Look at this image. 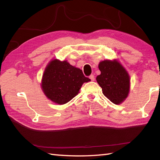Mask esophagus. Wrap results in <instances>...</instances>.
<instances>
[{"label":"esophagus","mask_w":160,"mask_h":160,"mask_svg":"<svg viewBox=\"0 0 160 160\" xmlns=\"http://www.w3.org/2000/svg\"><path fill=\"white\" fill-rule=\"evenodd\" d=\"M89 78H90L91 81H94V80H95V76H94V75L91 74V76H89Z\"/></svg>","instance_id":"obj_1"}]
</instances>
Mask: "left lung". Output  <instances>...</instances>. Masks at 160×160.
<instances>
[{
  "label": "left lung",
  "instance_id": "left-lung-1",
  "mask_svg": "<svg viewBox=\"0 0 160 160\" xmlns=\"http://www.w3.org/2000/svg\"><path fill=\"white\" fill-rule=\"evenodd\" d=\"M98 68L101 73L96 80L104 96L115 104L122 103L127 98L130 89V77L127 71L116 60L102 61Z\"/></svg>",
  "mask_w": 160,
  "mask_h": 160
}]
</instances>
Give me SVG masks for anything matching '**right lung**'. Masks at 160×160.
I'll use <instances>...</instances> for the list:
<instances>
[{
  "instance_id": "1",
  "label": "right lung",
  "mask_w": 160,
  "mask_h": 160,
  "mask_svg": "<svg viewBox=\"0 0 160 160\" xmlns=\"http://www.w3.org/2000/svg\"><path fill=\"white\" fill-rule=\"evenodd\" d=\"M91 80L84 76L82 71L67 60H53L45 70L42 89L45 96L58 104L67 103L76 96L84 82Z\"/></svg>"
}]
</instances>
